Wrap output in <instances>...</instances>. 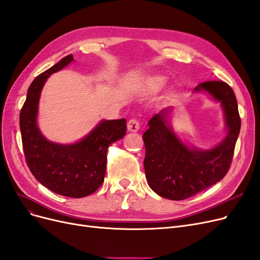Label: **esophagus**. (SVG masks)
<instances>
[{"mask_svg":"<svg viewBox=\"0 0 260 260\" xmlns=\"http://www.w3.org/2000/svg\"><path fill=\"white\" fill-rule=\"evenodd\" d=\"M127 128L131 132H137L140 129V122H139V120L138 119H134V118L130 119L128 121V123H127Z\"/></svg>","mask_w":260,"mask_h":260,"instance_id":"1","label":"esophagus"}]
</instances>
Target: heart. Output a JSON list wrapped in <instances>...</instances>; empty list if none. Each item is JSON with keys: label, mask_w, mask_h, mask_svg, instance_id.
<instances>
[{"label": "heart", "mask_w": 260, "mask_h": 260, "mask_svg": "<svg viewBox=\"0 0 260 260\" xmlns=\"http://www.w3.org/2000/svg\"><path fill=\"white\" fill-rule=\"evenodd\" d=\"M167 84V77L159 75V74H154V75H149L146 76L142 79L141 82V88L144 90L145 92L148 93H155L160 91Z\"/></svg>", "instance_id": "1"}]
</instances>
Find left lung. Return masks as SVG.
Masks as SVG:
<instances>
[{
	"label": "left lung",
	"mask_w": 260,
	"mask_h": 260,
	"mask_svg": "<svg viewBox=\"0 0 260 260\" xmlns=\"http://www.w3.org/2000/svg\"><path fill=\"white\" fill-rule=\"evenodd\" d=\"M193 92H207L220 103L227 133L217 145L201 149L186 144L174 132L170 120L171 106L149 119V128L143 134L146 180L157 194L170 200L187 199L219 182L230 168L241 129L238 102L228 84L204 82Z\"/></svg>",
	"instance_id": "8db88e82"
}]
</instances>
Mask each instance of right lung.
Wrapping results in <instances>:
<instances>
[{
	"label": "right lung",
	"mask_w": 260,
	"mask_h": 260,
	"mask_svg": "<svg viewBox=\"0 0 260 260\" xmlns=\"http://www.w3.org/2000/svg\"><path fill=\"white\" fill-rule=\"evenodd\" d=\"M73 61V56L69 55L35 77L20 112V130L26 165L34 177L58 194L83 198L102 185L107 148L124 137L127 121L101 120L86 137L71 144H59L43 136L38 124L42 89L51 74Z\"/></svg>",
	"instance_id": "right-lung-1"
}]
</instances>
